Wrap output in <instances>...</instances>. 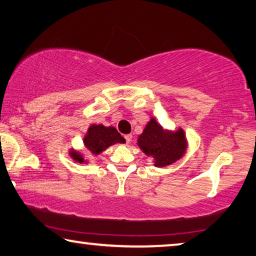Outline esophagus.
Returning a JSON list of instances; mask_svg holds the SVG:
<instances>
[{
    "mask_svg": "<svg viewBox=\"0 0 256 256\" xmlns=\"http://www.w3.org/2000/svg\"><path fill=\"white\" fill-rule=\"evenodd\" d=\"M125 138V142H126L128 144L131 142V140H132V134H126L124 136Z\"/></svg>",
    "mask_w": 256,
    "mask_h": 256,
    "instance_id": "34e87169",
    "label": "esophagus"
}]
</instances>
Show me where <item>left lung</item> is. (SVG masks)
<instances>
[{
  "mask_svg": "<svg viewBox=\"0 0 256 256\" xmlns=\"http://www.w3.org/2000/svg\"><path fill=\"white\" fill-rule=\"evenodd\" d=\"M138 146L147 156L155 160V166L163 168L173 164L184 155L186 140L182 128L168 131L152 118L138 138Z\"/></svg>",
  "mask_w": 256,
  "mask_h": 256,
  "instance_id": "left-lung-1",
  "label": "left lung"
}]
</instances>
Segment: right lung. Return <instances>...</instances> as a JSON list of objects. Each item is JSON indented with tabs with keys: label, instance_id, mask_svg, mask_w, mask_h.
Wrapping results in <instances>:
<instances>
[{
	"label": "right lung",
	"instance_id": "right-lung-1",
	"mask_svg": "<svg viewBox=\"0 0 256 256\" xmlns=\"http://www.w3.org/2000/svg\"><path fill=\"white\" fill-rule=\"evenodd\" d=\"M125 139L122 136L117 130L112 126H104L102 124H92L88 128L86 134L83 139V144L88 152L93 155H99L106 150L108 147L115 144H124ZM70 155L75 162L78 163H88L86 160H84L83 155L74 149L70 150Z\"/></svg>",
	"mask_w": 256,
	"mask_h": 256
}]
</instances>
